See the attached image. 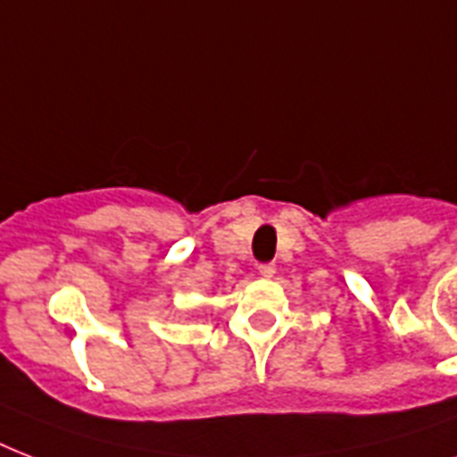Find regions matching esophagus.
I'll return each instance as SVG.
<instances>
[{"instance_id": "1", "label": "esophagus", "mask_w": 457, "mask_h": 457, "mask_svg": "<svg viewBox=\"0 0 457 457\" xmlns=\"http://www.w3.org/2000/svg\"><path fill=\"white\" fill-rule=\"evenodd\" d=\"M258 272H261L263 278H272V275H275V263H261L258 265Z\"/></svg>"}]
</instances>
